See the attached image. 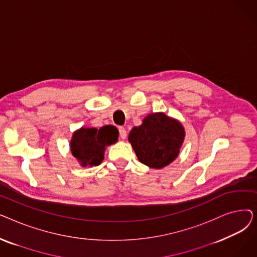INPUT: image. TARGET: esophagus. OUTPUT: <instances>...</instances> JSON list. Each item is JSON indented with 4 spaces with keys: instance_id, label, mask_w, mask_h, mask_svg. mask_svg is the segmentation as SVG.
<instances>
[{
    "instance_id": "obj_1",
    "label": "esophagus",
    "mask_w": 257,
    "mask_h": 257,
    "mask_svg": "<svg viewBox=\"0 0 257 257\" xmlns=\"http://www.w3.org/2000/svg\"><path fill=\"white\" fill-rule=\"evenodd\" d=\"M118 131H119V137L121 140H125L127 138V131L124 127H119L118 128Z\"/></svg>"
}]
</instances>
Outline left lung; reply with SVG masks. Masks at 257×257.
I'll return each mask as SVG.
<instances>
[{
	"label": "left lung",
	"mask_w": 257,
	"mask_h": 257,
	"mask_svg": "<svg viewBox=\"0 0 257 257\" xmlns=\"http://www.w3.org/2000/svg\"><path fill=\"white\" fill-rule=\"evenodd\" d=\"M185 138L180 121L164 112L148 114L133 127L128 141L138 159L152 169H163L177 158Z\"/></svg>",
	"instance_id": "obj_1"
}]
</instances>
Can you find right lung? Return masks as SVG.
<instances>
[{"label":"right lung","instance_id":"right-lung-1","mask_svg":"<svg viewBox=\"0 0 257 257\" xmlns=\"http://www.w3.org/2000/svg\"><path fill=\"white\" fill-rule=\"evenodd\" d=\"M117 140L118 131L114 126L106 125L100 129L81 127L73 133L70 148L81 167H96L103 161L106 147Z\"/></svg>","mask_w":257,"mask_h":257}]
</instances>
